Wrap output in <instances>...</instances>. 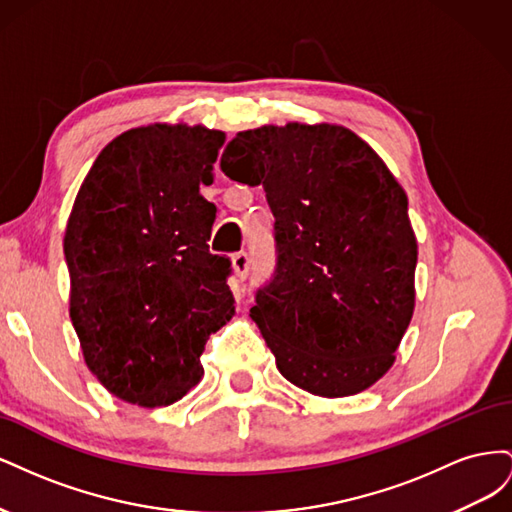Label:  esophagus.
<instances>
[{
	"label": "esophagus",
	"instance_id": "esophagus-1",
	"mask_svg": "<svg viewBox=\"0 0 512 512\" xmlns=\"http://www.w3.org/2000/svg\"><path fill=\"white\" fill-rule=\"evenodd\" d=\"M230 262H232V271H235L237 280L243 282L247 277V271H250V258H247L245 252H237V254H232Z\"/></svg>",
	"mask_w": 512,
	"mask_h": 512
}]
</instances>
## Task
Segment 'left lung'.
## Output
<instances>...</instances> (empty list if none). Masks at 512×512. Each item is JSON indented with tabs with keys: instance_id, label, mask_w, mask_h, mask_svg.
<instances>
[{
	"instance_id": "left-lung-1",
	"label": "left lung",
	"mask_w": 512,
	"mask_h": 512,
	"mask_svg": "<svg viewBox=\"0 0 512 512\" xmlns=\"http://www.w3.org/2000/svg\"><path fill=\"white\" fill-rule=\"evenodd\" d=\"M224 175L262 185L277 267L252 320L280 374L318 397H348L395 363L414 312L408 196L363 138L333 123L239 132Z\"/></svg>"
}]
</instances>
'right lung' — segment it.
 I'll list each match as a JSON object with an SVG mask.
<instances>
[{
	"instance_id": "obj_1",
	"label": "right lung",
	"mask_w": 512,
	"mask_h": 512,
	"mask_svg": "<svg viewBox=\"0 0 512 512\" xmlns=\"http://www.w3.org/2000/svg\"><path fill=\"white\" fill-rule=\"evenodd\" d=\"M220 130L151 123L108 143L66 226L70 318L108 393L143 408L179 401L203 378L200 354L235 316L230 260L209 252L215 205L200 196Z\"/></svg>"
}]
</instances>
